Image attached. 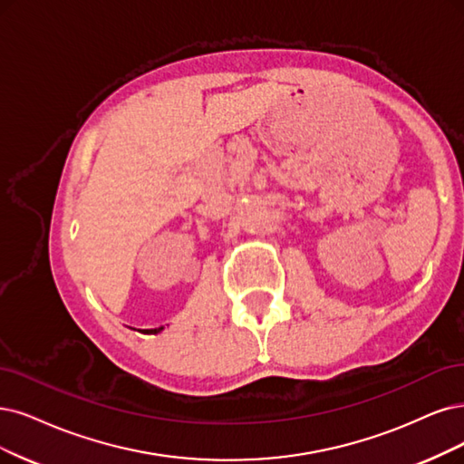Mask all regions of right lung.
<instances>
[{
  "mask_svg": "<svg viewBox=\"0 0 464 464\" xmlns=\"http://www.w3.org/2000/svg\"><path fill=\"white\" fill-rule=\"evenodd\" d=\"M160 331H164V327H159V329H147V331H143V333H147V334H159Z\"/></svg>",
  "mask_w": 464,
  "mask_h": 464,
  "instance_id": "1",
  "label": "right lung"
}]
</instances>
